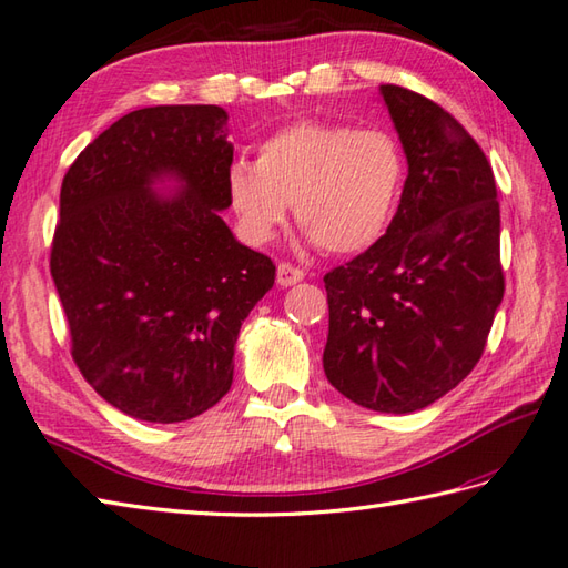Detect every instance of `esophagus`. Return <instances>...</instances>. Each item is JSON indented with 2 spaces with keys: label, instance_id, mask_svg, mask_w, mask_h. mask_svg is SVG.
Segmentation results:
<instances>
[{
  "label": "esophagus",
  "instance_id": "34e87169",
  "mask_svg": "<svg viewBox=\"0 0 568 568\" xmlns=\"http://www.w3.org/2000/svg\"><path fill=\"white\" fill-rule=\"evenodd\" d=\"M305 277V273L300 271V268H295V265H291V263H277V285L281 287H291V285H295V283H300Z\"/></svg>",
  "mask_w": 568,
  "mask_h": 568
}]
</instances>
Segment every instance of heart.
<instances>
[{
	"label": "heart",
	"instance_id": "b5f03b06",
	"mask_svg": "<svg viewBox=\"0 0 568 568\" xmlns=\"http://www.w3.org/2000/svg\"><path fill=\"white\" fill-rule=\"evenodd\" d=\"M404 180L402 144L388 132L303 120L263 140L255 162H233L226 196L251 243H268L293 204L310 243L349 255L384 236Z\"/></svg>",
	"mask_w": 568,
	"mask_h": 568
}]
</instances>
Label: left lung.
I'll return each instance as SVG.
<instances>
[{
  "label": "left lung",
  "instance_id": "8db88e82",
  "mask_svg": "<svg viewBox=\"0 0 568 568\" xmlns=\"http://www.w3.org/2000/svg\"><path fill=\"white\" fill-rule=\"evenodd\" d=\"M379 95L408 176L384 236L325 275L322 366L349 402L414 414L483 357L505 295L499 202L493 166L458 120L402 85Z\"/></svg>",
  "mask_w": 568,
  "mask_h": 568
}]
</instances>
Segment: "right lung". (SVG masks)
I'll return each mask as SVG.
<instances>
[{"label": "right lung", "instance_id": "1", "mask_svg": "<svg viewBox=\"0 0 568 568\" xmlns=\"http://www.w3.org/2000/svg\"><path fill=\"white\" fill-rule=\"evenodd\" d=\"M226 125L219 105L132 110L63 176L51 275L71 354L138 420L180 424L219 404L243 320L275 283L268 255L221 219Z\"/></svg>", "mask_w": 568, "mask_h": 568}]
</instances>
